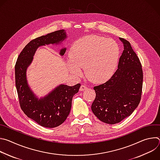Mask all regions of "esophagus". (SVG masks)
Segmentation results:
<instances>
[{
    "label": "esophagus",
    "mask_w": 160,
    "mask_h": 160,
    "mask_svg": "<svg viewBox=\"0 0 160 160\" xmlns=\"http://www.w3.org/2000/svg\"><path fill=\"white\" fill-rule=\"evenodd\" d=\"M87 89V87L86 85H82L80 88V91H84V90H85Z\"/></svg>",
    "instance_id": "obj_1"
}]
</instances>
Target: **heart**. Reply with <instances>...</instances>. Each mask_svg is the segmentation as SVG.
I'll list each match as a JSON object with an SVG mask.
<instances>
[{"mask_svg": "<svg viewBox=\"0 0 160 160\" xmlns=\"http://www.w3.org/2000/svg\"><path fill=\"white\" fill-rule=\"evenodd\" d=\"M120 49L115 41L97 35H87L72 45L67 67L75 75H81L83 66L86 76L94 82L108 80L117 67Z\"/></svg>", "mask_w": 160, "mask_h": 160, "instance_id": "heart-1", "label": "heart"}]
</instances>
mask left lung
Here are the masks:
<instances>
[{
  "instance_id": "1",
  "label": "left lung",
  "mask_w": 160,
  "mask_h": 160,
  "mask_svg": "<svg viewBox=\"0 0 160 160\" xmlns=\"http://www.w3.org/2000/svg\"><path fill=\"white\" fill-rule=\"evenodd\" d=\"M124 50L118 69L111 78L95 86L96 98L91 109L97 118L108 124L126 118L138 106L142 94L143 72L139 58L127 40L120 38Z\"/></svg>"
}]
</instances>
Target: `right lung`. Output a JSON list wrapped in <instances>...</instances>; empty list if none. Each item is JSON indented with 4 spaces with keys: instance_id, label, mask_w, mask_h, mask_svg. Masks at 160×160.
I'll return each instance as SVG.
<instances>
[{
    "instance_id": "add662e5",
    "label": "right lung",
    "mask_w": 160,
    "mask_h": 160,
    "mask_svg": "<svg viewBox=\"0 0 160 160\" xmlns=\"http://www.w3.org/2000/svg\"><path fill=\"white\" fill-rule=\"evenodd\" d=\"M66 38L65 30H60L31 40L19 54L15 65V82L20 107L28 118L44 127H56L66 120L71 110L72 98L81 85L61 84L46 96L38 99L28 85L26 72L38 47L58 44ZM66 50L62 49L59 54L63 56Z\"/></svg>"
}]
</instances>
